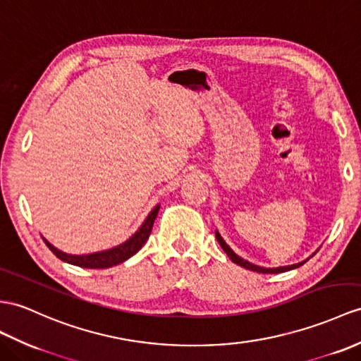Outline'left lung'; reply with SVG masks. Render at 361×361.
<instances>
[{
    "label": "left lung",
    "instance_id": "1",
    "mask_svg": "<svg viewBox=\"0 0 361 361\" xmlns=\"http://www.w3.org/2000/svg\"><path fill=\"white\" fill-rule=\"evenodd\" d=\"M216 239H217L219 245H221V247H222V250L226 252V256L230 257L234 263H237V265H240V267L247 268V269L256 271V272H262V274H279V272H285V271H289V269H295V268H298L300 265H303V263L306 262V260H305V262H300V263H295V265L283 267V268H262V267H257V265H252V263H250V262H247V260H243L242 257L237 256V254H235L230 247H228V245L225 243V240L221 237V234H219L217 231H216Z\"/></svg>",
    "mask_w": 361,
    "mask_h": 361
}]
</instances>
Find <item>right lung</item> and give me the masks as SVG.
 Wrapping results in <instances>:
<instances>
[{
	"instance_id": "right-lung-1",
	"label": "right lung",
	"mask_w": 361,
	"mask_h": 361,
	"mask_svg": "<svg viewBox=\"0 0 361 361\" xmlns=\"http://www.w3.org/2000/svg\"><path fill=\"white\" fill-rule=\"evenodd\" d=\"M157 211H159V205L154 207L153 211L148 217L145 219V222L142 224V226L130 237V239L119 245L116 248H111L107 251H101V252H94V254H87V256H72V254H66L63 251L56 250L54 245H50L47 240L46 245L49 247V250L55 254V256L61 260H64L67 263H72V265L81 267V268H110L113 265H119V263L126 262L127 259H130L133 254H136L140 248L144 247V243L148 240L150 237L152 228L154 224V219L157 216Z\"/></svg>"
}]
</instances>
